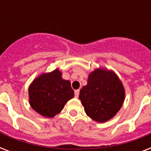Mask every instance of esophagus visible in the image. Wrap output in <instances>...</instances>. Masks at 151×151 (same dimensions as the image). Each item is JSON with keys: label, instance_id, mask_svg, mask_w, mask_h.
Here are the masks:
<instances>
[{"label": "esophagus", "instance_id": "34e87169", "mask_svg": "<svg viewBox=\"0 0 151 151\" xmlns=\"http://www.w3.org/2000/svg\"><path fill=\"white\" fill-rule=\"evenodd\" d=\"M79 93H80V90L79 89L75 90V91H74V96H75L76 98H78V96H79Z\"/></svg>", "mask_w": 151, "mask_h": 151}]
</instances>
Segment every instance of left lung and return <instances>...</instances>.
Returning a JSON list of instances; mask_svg holds the SVG:
<instances>
[{
	"label": "left lung",
	"instance_id": "left-lung-1",
	"mask_svg": "<svg viewBox=\"0 0 151 151\" xmlns=\"http://www.w3.org/2000/svg\"><path fill=\"white\" fill-rule=\"evenodd\" d=\"M79 99L92 119L105 122L121 109L124 90L114 72L97 69L88 76L87 85L81 89Z\"/></svg>",
	"mask_w": 151,
	"mask_h": 151
}]
</instances>
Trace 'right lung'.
<instances>
[{"instance_id": "1", "label": "right lung", "mask_w": 151, "mask_h": 151, "mask_svg": "<svg viewBox=\"0 0 151 151\" xmlns=\"http://www.w3.org/2000/svg\"><path fill=\"white\" fill-rule=\"evenodd\" d=\"M29 104L42 116L52 117L59 113L66 102L74 96L70 81L63 80L59 70L44 73L29 88Z\"/></svg>"}]
</instances>
